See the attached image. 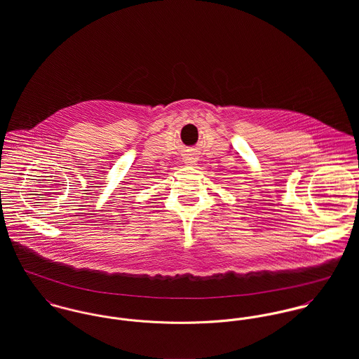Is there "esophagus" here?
Listing matches in <instances>:
<instances>
[{
    "mask_svg": "<svg viewBox=\"0 0 359 359\" xmlns=\"http://www.w3.org/2000/svg\"><path fill=\"white\" fill-rule=\"evenodd\" d=\"M185 161H187V163H191V164H194V163L196 161V158H195L194 156H187V157H185Z\"/></svg>",
    "mask_w": 359,
    "mask_h": 359,
    "instance_id": "esophagus-1",
    "label": "esophagus"
}]
</instances>
